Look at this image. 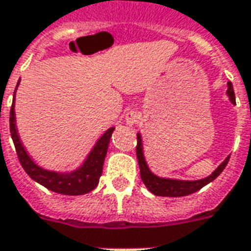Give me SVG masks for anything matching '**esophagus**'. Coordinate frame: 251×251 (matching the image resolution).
<instances>
[{"label": "esophagus", "mask_w": 251, "mask_h": 251, "mask_svg": "<svg viewBox=\"0 0 251 251\" xmlns=\"http://www.w3.org/2000/svg\"><path fill=\"white\" fill-rule=\"evenodd\" d=\"M125 121L129 126L135 125V124L138 122V114H137L135 111H129V113H126Z\"/></svg>", "instance_id": "esophagus-1"}]
</instances>
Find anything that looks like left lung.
<instances>
[{"instance_id": "8db88e82", "label": "left lung", "mask_w": 251, "mask_h": 251, "mask_svg": "<svg viewBox=\"0 0 251 251\" xmlns=\"http://www.w3.org/2000/svg\"><path fill=\"white\" fill-rule=\"evenodd\" d=\"M227 96H229L230 101L235 103L234 89H233L231 82H227ZM135 150H137V158H138V165H140L142 182L145 183V186L149 189V192L153 193L154 196L159 197H185L198 192L200 189L206 186L207 183L214 181L215 178L224 172V169L226 168L230 158V155L227 158H225L224 162L221 163L220 166L215 169L209 177L197 179V181H181V179H172V178H161L151 173V170L148 166L146 159H145L142 137H141L140 133L137 134V148H135Z\"/></svg>"}]
</instances>
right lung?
I'll return each instance as SVG.
<instances>
[{
	"mask_svg": "<svg viewBox=\"0 0 251 251\" xmlns=\"http://www.w3.org/2000/svg\"><path fill=\"white\" fill-rule=\"evenodd\" d=\"M113 131H114V127H110L103 133V135L97 141V144L94 145V148L89 153L88 158L85 159L81 168L70 173L50 172L38 166L26 153L17 133L14 102L12 103V109H10V134H12L13 144L16 146L17 155L24 170L36 182L41 183L42 186H45L51 192L65 194V196H82V194L92 192L93 189H96L102 174L103 161L106 157Z\"/></svg>",
	"mask_w": 251,
	"mask_h": 251,
	"instance_id": "add662e5",
	"label": "right lung"
}]
</instances>
